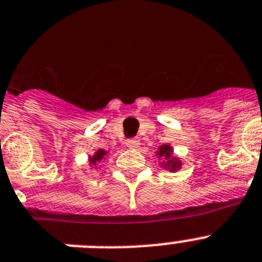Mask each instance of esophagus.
<instances>
[{"label": "esophagus", "mask_w": 262, "mask_h": 262, "mask_svg": "<svg viewBox=\"0 0 262 262\" xmlns=\"http://www.w3.org/2000/svg\"><path fill=\"white\" fill-rule=\"evenodd\" d=\"M126 146L128 148H138L140 146V142L139 139H136V138H131V139H127L126 140Z\"/></svg>", "instance_id": "obj_1"}]
</instances>
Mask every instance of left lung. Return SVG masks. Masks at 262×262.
I'll list each match as a JSON object with an SVG mask.
<instances>
[{"label":"left lung","instance_id":"left-lung-1","mask_svg":"<svg viewBox=\"0 0 262 262\" xmlns=\"http://www.w3.org/2000/svg\"><path fill=\"white\" fill-rule=\"evenodd\" d=\"M172 152H173V149H172V147L169 146V144H163V146L159 147L156 155H158L159 158L164 159V162H163L162 164L165 169H169L171 172H173L180 169L182 162H180L176 156L172 155Z\"/></svg>","mask_w":262,"mask_h":262}]
</instances>
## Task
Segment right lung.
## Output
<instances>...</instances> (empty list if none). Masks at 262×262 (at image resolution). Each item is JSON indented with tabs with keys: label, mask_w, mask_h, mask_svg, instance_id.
Here are the masks:
<instances>
[{
	"label": "right lung",
	"mask_w": 262,
	"mask_h": 262,
	"mask_svg": "<svg viewBox=\"0 0 262 262\" xmlns=\"http://www.w3.org/2000/svg\"><path fill=\"white\" fill-rule=\"evenodd\" d=\"M106 155H107V151H104V149H98L97 152L94 154L93 156H90V158H89V162H90V164L97 165V163L104 160Z\"/></svg>",
	"instance_id": "obj_1"
}]
</instances>
